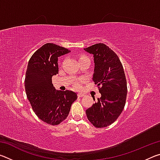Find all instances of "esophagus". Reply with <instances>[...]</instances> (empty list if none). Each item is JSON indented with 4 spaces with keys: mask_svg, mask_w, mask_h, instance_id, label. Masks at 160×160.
<instances>
[{
    "mask_svg": "<svg viewBox=\"0 0 160 160\" xmlns=\"http://www.w3.org/2000/svg\"><path fill=\"white\" fill-rule=\"evenodd\" d=\"M84 96H85V94H82V93H78V97H84Z\"/></svg>",
    "mask_w": 160,
    "mask_h": 160,
    "instance_id": "obj_1",
    "label": "esophagus"
}]
</instances>
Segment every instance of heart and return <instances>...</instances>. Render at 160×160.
Returning <instances> with one entry per match:
<instances>
[{
  "mask_svg": "<svg viewBox=\"0 0 160 160\" xmlns=\"http://www.w3.org/2000/svg\"><path fill=\"white\" fill-rule=\"evenodd\" d=\"M87 58V57H81L80 58ZM82 82H83L82 80H76L74 82V85H73L74 88L75 89H80L81 88V85H82Z\"/></svg>",
  "mask_w": 160,
  "mask_h": 160,
  "instance_id": "b5f03b06",
  "label": "heart"
}]
</instances>
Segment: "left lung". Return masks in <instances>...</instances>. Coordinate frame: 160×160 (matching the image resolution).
<instances>
[{
	"label": "left lung",
	"mask_w": 160,
	"mask_h": 160,
	"mask_svg": "<svg viewBox=\"0 0 160 160\" xmlns=\"http://www.w3.org/2000/svg\"><path fill=\"white\" fill-rule=\"evenodd\" d=\"M84 50L93 54L92 80L102 95L86 110L87 117L94 127L104 128L114 122L125 106L127 95L125 72L118 56L106 44L99 43Z\"/></svg>",
	"instance_id": "left-lung-1"
}]
</instances>
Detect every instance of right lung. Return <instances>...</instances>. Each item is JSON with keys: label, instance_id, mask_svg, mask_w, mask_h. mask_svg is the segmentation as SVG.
<instances>
[{"label": "right lung", "instance_id": "add662e5", "mask_svg": "<svg viewBox=\"0 0 160 160\" xmlns=\"http://www.w3.org/2000/svg\"><path fill=\"white\" fill-rule=\"evenodd\" d=\"M70 51L47 43L36 51L29 59L25 88L32 109L42 121L50 125H58L69 114L77 94L72 91L56 90L52 76L58 73V57Z\"/></svg>", "mask_w": 160, "mask_h": 160}]
</instances>
